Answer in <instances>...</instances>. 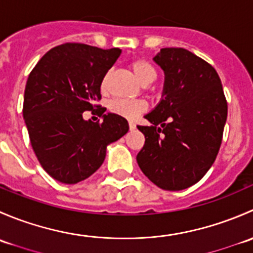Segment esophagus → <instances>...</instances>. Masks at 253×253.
<instances>
[{"instance_id":"34e87169","label":"esophagus","mask_w":253,"mask_h":253,"mask_svg":"<svg viewBox=\"0 0 253 253\" xmlns=\"http://www.w3.org/2000/svg\"><path fill=\"white\" fill-rule=\"evenodd\" d=\"M128 126H129V129L136 128V124H134L133 121H128Z\"/></svg>"}]
</instances>
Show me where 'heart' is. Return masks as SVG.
Listing matches in <instances>:
<instances>
[{
    "label": "heart",
    "instance_id": "1",
    "mask_svg": "<svg viewBox=\"0 0 253 253\" xmlns=\"http://www.w3.org/2000/svg\"><path fill=\"white\" fill-rule=\"evenodd\" d=\"M129 68H131L133 75L136 76V78L141 82L143 85L152 83L157 78V70H155L154 66L149 61L144 60V58H137V60L131 61L129 62ZM109 76H110V73H106L103 79H101V91L108 90ZM110 110L114 114L119 115V116L126 117V119H134L137 115H139L142 111L145 110V103L142 100L116 99V100L111 101Z\"/></svg>",
    "mask_w": 253,
    "mask_h": 253
}]
</instances>
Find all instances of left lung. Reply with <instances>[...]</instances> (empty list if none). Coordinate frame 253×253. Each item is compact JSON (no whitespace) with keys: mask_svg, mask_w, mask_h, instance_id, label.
Masks as SVG:
<instances>
[{"mask_svg":"<svg viewBox=\"0 0 253 253\" xmlns=\"http://www.w3.org/2000/svg\"><path fill=\"white\" fill-rule=\"evenodd\" d=\"M153 60L164 71V88L144 116L152 126H137L145 137L137 163L158 187L185 190L213 165L228 104L216 71L191 51L165 47Z\"/></svg>","mask_w":253,"mask_h":253,"instance_id":"left-lung-1","label":"left lung"}]
</instances>
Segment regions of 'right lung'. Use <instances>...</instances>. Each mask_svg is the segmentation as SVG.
<instances>
[{"instance_id": "1", "label": "right lung", "mask_w": 253, "mask_h": 253, "mask_svg": "<svg viewBox=\"0 0 253 253\" xmlns=\"http://www.w3.org/2000/svg\"><path fill=\"white\" fill-rule=\"evenodd\" d=\"M121 50L67 42L47 51L28 77L23 117L30 143L51 177L75 185L93 175L106 148L128 132L125 117L104 114L103 122L83 119L101 99V79Z\"/></svg>"}]
</instances>
